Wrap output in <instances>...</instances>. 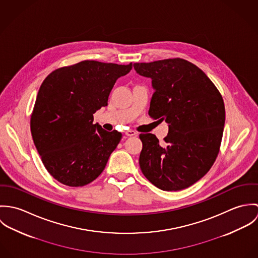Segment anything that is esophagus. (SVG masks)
I'll use <instances>...</instances> for the list:
<instances>
[{
    "instance_id": "esophagus-1",
    "label": "esophagus",
    "mask_w": 258,
    "mask_h": 258,
    "mask_svg": "<svg viewBox=\"0 0 258 258\" xmlns=\"http://www.w3.org/2000/svg\"><path fill=\"white\" fill-rule=\"evenodd\" d=\"M125 134H126V136H128V137H132V136H136V135H137V133H136L135 131H133V130H127V131L125 132Z\"/></svg>"
}]
</instances>
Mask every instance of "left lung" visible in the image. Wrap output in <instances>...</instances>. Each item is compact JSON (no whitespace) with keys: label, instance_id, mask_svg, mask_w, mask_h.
Listing matches in <instances>:
<instances>
[{"label":"left lung","instance_id":"obj_1","mask_svg":"<svg viewBox=\"0 0 258 258\" xmlns=\"http://www.w3.org/2000/svg\"><path fill=\"white\" fill-rule=\"evenodd\" d=\"M134 69L152 79L149 115L169 126L163 145L154 134H140L141 171L163 190L186 188L218 157L225 121L221 93L202 70L182 58L134 63Z\"/></svg>","mask_w":258,"mask_h":258}]
</instances>
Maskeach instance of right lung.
<instances>
[{"mask_svg":"<svg viewBox=\"0 0 258 258\" xmlns=\"http://www.w3.org/2000/svg\"><path fill=\"white\" fill-rule=\"evenodd\" d=\"M131 70L132 63L84 60L52 72L41 83L31 131L45 169L59 183L82 186L103 172L122 134L93 124V114L107 106L116 80Z\"/></svg>","mask_w":258,"mask_h":258,"instance_id":"add662e5","label":"right lung"}]
</instances>
